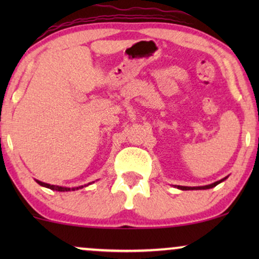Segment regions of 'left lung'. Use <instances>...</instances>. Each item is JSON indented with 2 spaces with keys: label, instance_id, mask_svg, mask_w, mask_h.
<instances>
[{
  "label": "left lung",
  "instance_id": "obj_1",
  "mask_svg": "<svg viewBox=\"0 0 259 259\" xmlns=\"http://www.w3.org/2000/svg\"><path fill=\"white\" fill-rule=\"evenodd\" d=\"M228 178V177H225V178H223L221 180H218V182H215L213 184H210V185H205V186H196V187H189V186H177L178 189L183 190V191H187V190H207V189H212V187L217 186L218 184H221L222 182H224V180Z\"/></svg>",
  "mask_w": 259,
  "mask_h": 259
}]
</instances>
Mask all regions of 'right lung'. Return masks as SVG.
<instances>
[{
	"instance_id": "add662e5",
	"label": "right lung",
	"mask_w": 259,
	"mask_h": 259,
	"mask_svg": "<svg viewBox=\"0 0 259 259\" xmlns=\"http://www.w3.org/2000/svg\"><path fill=\"white\" fill-rule=\"evenodd\" d=\"M36 183L38 185L44 186V187H47V189H51L53 191H59V192H67V191H75V190H79V189H83L84 186H88L91 185L92 183L87 184V185H82V186H77V187H72V189H69V187H63V186H56V185H51V184H47V183H42L40 180H36ZM94 183V182H93Z\"/></svg>"
}]
</instances>
